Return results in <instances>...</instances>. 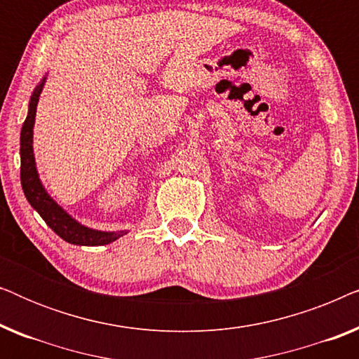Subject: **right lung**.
Masks as SVG:
<instances>
[{"instance_id": "obj_1", "label": "right lung", "mask_w": 359, "mask_h": 359, "mask_svg": "<svg viewBox=\"0 0 359 359\" xmlns=\"http://www.w3.org/2000/svg\"><path fill=\"white\" fill-rule=\"evenodd\" d=\"M46 76L39 83V86L34 90L29 102V112L26 121H24L21 129V184L22 191L26 194L29 204L41 214V217L46 220V224L55 232L58 237L73 245H85V247H97V245H107L114 242L127 232H102L85 227L78 220L67 214L55 201H53L43 188L39 173L36 168V158H34L32 150V134H34V122H36V111L39 96H41Z\"/></svg>"}]
</instances>
